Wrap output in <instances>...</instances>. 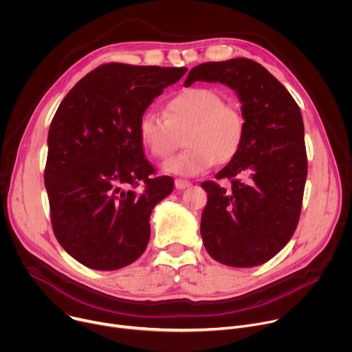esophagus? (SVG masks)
Listing matches in <instances>:
<instances>
[{"label":"esophagus","instance_id":"obj_1","mask_svg":"<svg viewBox=\"0 0 352 352\" xmlns=\"http://www.w3.org/2000/svg\"><path fill=\"white\" fill-rule=\"evenodd\" d=\"M192 184L189 182V181H186V179H181V178H177L175 179V188L177 189H185V188H189Z\"/></svg>","mask_w":352,"mask_h":352}]
</instances>
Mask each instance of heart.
<instances>
[{
    "mask_svg": "<svg viewBox=\"0 0 352 352\" xmlns=\"http://www.w3.org/2000/svg\"><path fill=\"white\" fill-rule=\"evenodd\" d=\"M186 148L164 164V171L195 177L219 163L231 162L243 144L246 121L241 109L224 103L212 87H188L166 103L164 116L147 110L139 120V138L152 156L168 159L185 132Z\"/></svg>",
    "mask_w": 352,
    "mask_h": 352,
    "instance_id": "1",
    "label": "heart"
}]
</instances>
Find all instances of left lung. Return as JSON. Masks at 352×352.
Listing matches in <instances>:
<instances>
[{"label":"left lung","mask_w":352,"mask_h":352,"mask_svg":"<svg viewBox=\"0 0 352 352\" xmlns=\"http://www.w3.org/2000/svg\"><path fill=\"white\" fill-rule=\"evenodd\" d=\"M202 80L235 90L246 133L239 153L216 174L231 179V189L202 182L208 205L200 234L214 261L259 266L280 252L298 226L308 174L302 116L289 91L249 58L200 64L184 85Z\"/></svg>","instance_id":"8db88e82"}]
</instances>
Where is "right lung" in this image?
<instances>
[{
  "label": "right lung",
  "instance_id": "right-lung-1",
  "mask_svg": "<svg viewBox=\"0 0 352 352\" xmlns=\"http://www.w3.org/2000/svg\"><path fill=\"white\" fill-rule=\"evenodd\" d=\"M186 71L110 63L61 102L48 129L44 184L56 238L83 266L111 272L144 252L150 214L174 181L153 177L139 120Z\"/></svg>",
  "mask_w": 352,
  "mask_h": 352
}]
</instances>
